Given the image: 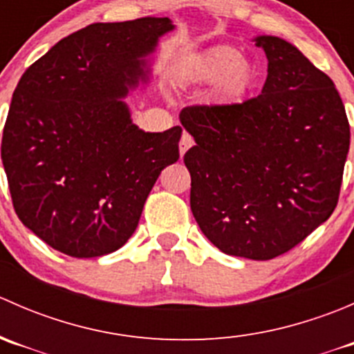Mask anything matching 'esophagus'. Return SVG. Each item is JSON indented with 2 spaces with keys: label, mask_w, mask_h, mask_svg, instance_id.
I'll return each instance as SVG.
<instances>
[{
  "label": "esophagus",
  "mask_w": 354,
  "mask_h": 354,
  "mask_svg": "<svg viewBox=\"0 0 354 354\" xmlns=\"http://www.w3.org/2000/svg\"><path fill=\"white\" fill-rule=\"evenodd\" d=\"M192 145H194V138H192V135H188L187 131H183L180 140V154L185 156V152H187Z\"/></svg>",
  "instance_id": "obj_1"
}]
</instances>
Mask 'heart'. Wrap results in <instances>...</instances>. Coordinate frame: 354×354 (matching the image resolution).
<instances>
[{
  "instance_id": "heart-1",
  "label": "heart",
  "mask_w": 354,
  "mask_h": 354,
  "mask_svg": "<svg viewBox=\"0 0 354 354\" xmlns=\"http://www.w3.org/2000/svg\"><path fill=\"white\" fill-rule=\"evenodd\" d=\"M257 70L250 59L231 46H214L200 53L183 70L187 84H210L221 80V94L226 99H240L252 88Z\"/></svg>"
}]
</instances>
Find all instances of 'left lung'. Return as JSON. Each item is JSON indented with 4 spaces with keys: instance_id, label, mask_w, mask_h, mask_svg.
Listing matches in <instances>:
<instances>
[{
    "instance_id": "8db88e82",
    "label": "left lung",
    "mask_w": 354,
    "mask_h": 354,
    "mask_svg": "<svg viewBox=\"0 0 354 354\" xmlns=\"http://www.w3.org/2000/svg\"><path fill=\"white\" fill-rule=\"evenodd\" d=\"M269 66L262 94L240 104L188 106L197 145L183 157L190 207L221 252L270 260L334 212L349 123L334 82L284 39L260 35Z\"/></svg>"
}]
</instances>
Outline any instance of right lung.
<instances>
[{
  "label": "right lung",
  "instance_id": "add662e5",
  "mask_svg": "<svg viewBox=\"0 0 354 354\" xmlns=\"http://www.w3.org/2000/svg\"><path fill=\"white\" fill-rule=\"evenodd\" d=\"M173 28L167 17L87 25L28 66L13 92L1 140L13 207L65 255L121 248L160 171L180 159L181 127L138 130L120 101Z\"/></svg>",
  "mask_w": 354,
  "mask_h": 354
}]
</instances>
